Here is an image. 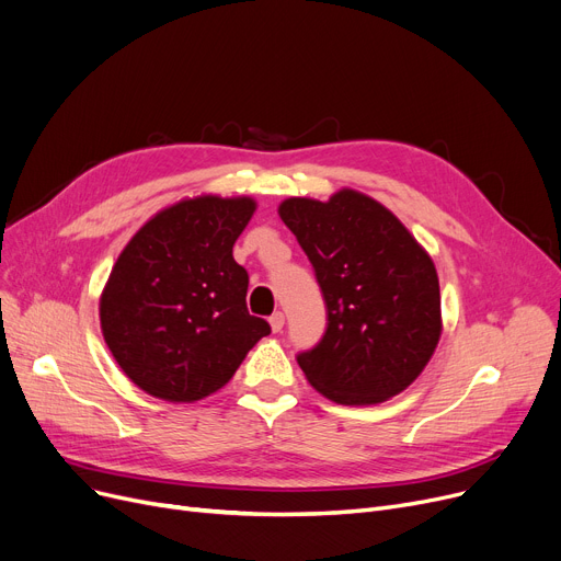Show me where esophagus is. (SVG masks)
I'll use <instances>...</instances> for the list:
<instances>
[{
	"instance_id": "1",
	"label": "esophagus",
	"mask_w": 561,
	"mask_h": 561,
	"mask_svg": "<svg viewBox=\"0 0 561 561\" xmlns=\"http://www.w3.org/2000/svg\"><path fill=\"white\" fill-rule=\"evenodd\" d=\"M268 320H271L273 332H282V330H284V313H282V311H275Z\"/></svg>"
}]
</instances>
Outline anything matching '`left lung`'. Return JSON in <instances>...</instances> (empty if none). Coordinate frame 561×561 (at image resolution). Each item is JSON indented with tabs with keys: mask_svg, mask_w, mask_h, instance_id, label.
<instances>
[{
	"mask_svg": "<svg viewBox=\"0 0 561 561\" xmlns=\"http://www.w3.org/2000/svg\"><path fill=\"white\" fill-rule=\"evenodd\" d=\"M279 218L309 256L328 307L325 334L298 355L309 385L339 404L404 391L440 339L430 254L387 206L352 188L328 202L288 197Z\"/></svg>",
	"mask_w": 561,
	"mask_h": 561,
	"instance_id": "left-lung-1",
	"label": "left lung"
}]
</instances>
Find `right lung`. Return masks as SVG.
Wrapping results in <instances>:
<instances>
[{
  "mask_svg": "<svg viewBox=\"0 0 561 561\" xmlns=\"http://www.w3.org/2000/svg\"><path fill=\"white\" fill-rule=\"evenodd\" d=\"M254 209L252 197L182 199L117 256L100 298L102 334L145 393L168 402L211 396L271 334L248 311V271L231 254Z\"/></svg>",
  "mask_w": 561,
  "mask_h": 561,
  "instance_id": "obj_1",
  "label": "right lung"
}]
</instances>
